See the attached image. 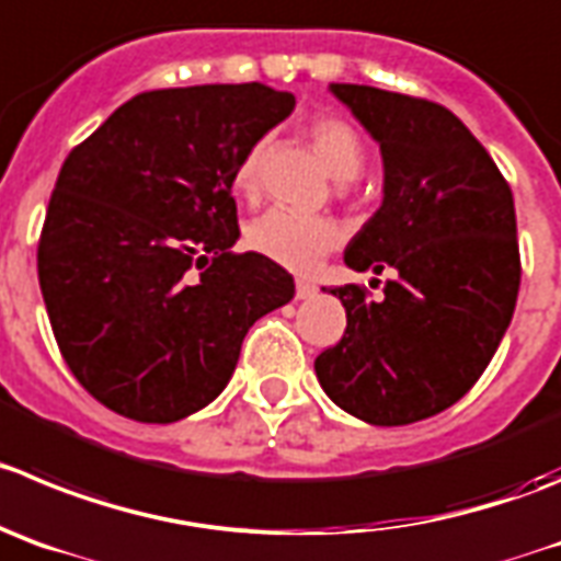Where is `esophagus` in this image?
<instances>
[{"label":"esophagus","instance_id":"obj_1","mask_svg":"<svg viewBox=\"0 0 561 561\" xmlns=\"http://www.w3.org/2000/svg\"><path fill=\"white\" fill-rule=\"evenodd\" d=\"M318 293V287L307 279L296 282V298H312Z\"/></svg>","mask_w":561,"mask_h":561}]
</instances>
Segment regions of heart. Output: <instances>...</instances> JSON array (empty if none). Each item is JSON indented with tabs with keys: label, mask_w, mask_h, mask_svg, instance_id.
Instances as JSON below:
<instances>
[{
	"label": "heart",
	"mask_w": 561,
	"mask_h": 561,
	"mask_svg": "<svg viewBox=\"0 0 561 561\" xmlns=\"http://www.w3.org/2000/svg\"><path fill=\"white\" fill-rule=\"evenodd\" d=\"M307 135L318 154L323 157L327 169L337 180H352L359 174L365 160V146L357 129L337 115H312L307 122ZM268 140L260 138L243 151L232 171V191L245 202H254L260 193V169ZM337 224L323 216H301L290 209H268L245 229V243L251 251L263 254L271 263L293 271L310 274L321 265L323 256L337 245Z\"/></svg>",
	"instance_id": "obj_1"
}]
</instances>
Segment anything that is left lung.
Segmentation results:
<instances>
[{"instance_id": "1", "label": "left lung", "mask_w": 561, "mask_h": 561, "mask_svg": "<svg viewBox=\"0 0 561 561\" xmlns=\"http://www.w3.org/2000/svg\"><path fill=\"white\" fill-rule=\"evenodd\" d=\"M379 140L385 202L345 249L354 271H392L385 298L334 287L345 334L318 354L329 399L374 426L457 404L493 359L520 290L515 202L493 157L428 99L334 82Z\"/></svg>"}]
</instances>
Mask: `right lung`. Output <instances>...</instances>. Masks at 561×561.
Returning a JSON list of instances; mask_svg holds the SVG:
<instances>
[{
	"instance_id": "right-lung-1",
	"label": "right lung",
	"mask_w": 561,
	"mask_h": 561,
	"mask_svg": "<svg viewBox=\"0 0 561 561\" xmlns=\"http://www.w3.org/2000/svg\"><path fill=\"white\" fill-rule=\"evenodd\" d=\"M296 96L260 82L146 91L68 151L38 240L57 348L99 404L174 423L227 387L293 276L232 251V171Z\"/></svg>"
}]
</instances>
